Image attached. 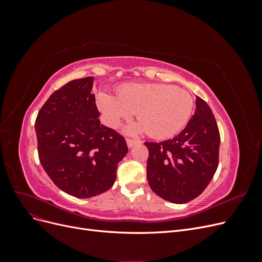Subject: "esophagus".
<instances>
[{
  "instance_id": "obj_1",
  "label": "esophagus",
  "mask_w": 262,
  "mask_h": 262,
  "mask_svg": "<svg viewBox=\"0 0 262 262\" xmlns=\"http://www.w3.org/2000/svg\"><path fill=\"white\" fill-rule=\"evenodd\" d=\"M138 143H141V141H137V140H131V139H126V144H128V147H132Z\"/></svg>"
}]
</instances>
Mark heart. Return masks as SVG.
<instances>
[{
  "label": "heart",
  "instance_id": "heart-1",
  "mask_svg": "<svg viewBox=\"0 0 262 262\" xmlns=\"http://www.w3.org/2000/svg\"><path fill=\"white\" fill-rule=\"evenodd\" d=\"M97 105L109 126H117L137 113L141 122L126 131H146L149 137L166 139L185 128L193 110L190 95L170 84H125L117 90V97L101 92Z\"/></svg>",
  "mask_w": 262,
  "mask_h": 262
}]
</instances>
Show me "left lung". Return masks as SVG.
Listing matches in <instances>:
<instances>
[{"mask_svg":"<svg viewBox=\"0 0 262 262\" xmlns=\"http://www.w3.org/2000/svg\"><path fill=\"white\" fill-rule=\"evenodd\" d=\"M220 132L209 105L195 98V112L175 138L145 142L150 189L162 199L184 204L200 195L219 165Z\"/></svg>","mask_w":262,"mask_h":262,"instance_id":"obj_1","label":"left lung"}]
</instances>
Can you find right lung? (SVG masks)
Here are the masks:
<instances>
[{
    "mask_svg": "<svg viewBox=\"0 0 262 262\" xmlns=\"http://www.w3.org/2000/svg\"><path fill=\"white\" fill-rule=\"evenodd\" d=\"M94 82L93 76L80 78L55 91L35 123L45 171L62 191L80 199L112 188L117 166L128 153L123 137L100 124Z\"/></svg>",
    "mask_w": 262,
    "mask_h": 262,
    "instance_id": "1",
    "label": "right lung"
}]
</instances>
